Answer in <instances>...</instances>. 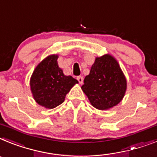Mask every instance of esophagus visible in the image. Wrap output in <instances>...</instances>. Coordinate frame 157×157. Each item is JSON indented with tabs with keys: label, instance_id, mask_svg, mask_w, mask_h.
Masks as SVG:
<instances>
[{
	"label": "esophagus",
	"instance_id": "34e87169",
	"mask_svg": "<svg viewBox=\"0 0 157 157\" xmlns=\"http://www.w3.org/2000/svg\"><path fill=\"white\" fill-rule=\"evenodd\" d=\"M77 79L80 84H83V81H84V78H83V77H81V76H79V77H77Z\"/></svg>",
	"mask_w": 157,
	"mask_h": 157
}]
</instances>
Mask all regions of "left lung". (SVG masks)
Wrapping results in <instances>:
<instances>
[{
  "label": "left lung",
  "instance_id": "left-lung-1",
  "mask_svg": "<svg viewBox=\"0 0 157 157\" xmlns=\"http://www.w3.org/2000/svg\"><path fill=\"white\" fill-rule=\"evenodd\" d=\"M81 89L91 104L105 111L122 101L127 82L118 61L111 54L96 57L90 73L85 77Z\"/></svg>",
  "mask_w": 157,
  "mask_h": 157
}]
</instances>
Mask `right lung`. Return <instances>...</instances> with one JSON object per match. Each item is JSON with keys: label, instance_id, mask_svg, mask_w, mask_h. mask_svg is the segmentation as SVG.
Returning a JSON list of instances; mask_svg holds the SVG:
<instances>
[{"label": "right lung", "instance_id": "obj_1", "mask_svg": "<svg viewBox=\"0 0 157 157\" xmlns=\"http://www.w3.org/2000/svg\"><path fill=\"white\" fill-rule=\"evenodd\" d=\"M58 54H50L35 67L30 79L34 99L45 108L53 109L65 101V95L78 80L65 76L58 64Z\"/></svg>", "mask_w": 157, "mask_h": 157}]
</instances>
